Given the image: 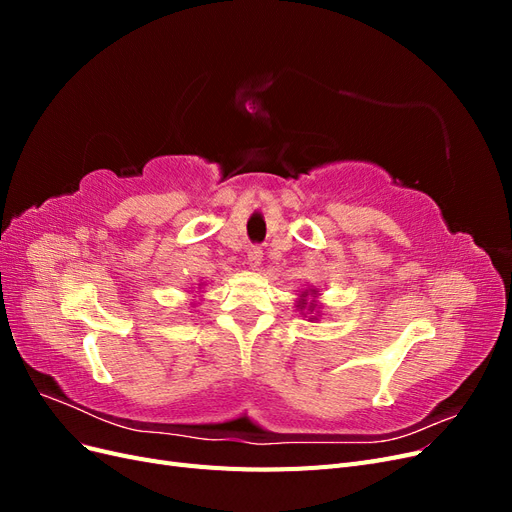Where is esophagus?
Segmentation results:
<instances>
[{
	"instance_id": "34e87169",
	"label": "esophagus",
	"mask_w": 512,
	"mask_h": 512,
	"mask_svg": "<svg viewBox=\"0 0 512 512\" xmlns=\"http://www.w3.org/2000/svg\"><path fill=\"white\" fill-rule=\"evenodd\" d=\"M260 262H262V250L260 247H250V250H247V265H250L252 271H256L260 267Z\"/></svg>"
}]
</instances>
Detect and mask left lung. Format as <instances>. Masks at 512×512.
I'll use <instances>...</instances> for the list:
<instances>
[{
    "label": "left lung",
    "instance_id": "8db88e82",
    "mask_svg": "<svg viewBox=\"0 0 512 512\" xmlns=\"http://www.w3.org/2000/svg\"><path fill=\"white\" fill-rule=\"evenodd\" d=\"M318 297H320L318 288H303L299 292L297 301H294V303H297L294 307L299 309L301 316L309 318V322H318L320 316H322V305H320Z\"/></svg>",
    "mask_w": 512,
    "mask_h": 512
}]
</instances>
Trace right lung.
<instances>
[{
	"instance_id": "add662e5",
	"label": "right lung",
	"mask_w": 512,
	"mask_h": 512,
	"mask_svg": "<svg viewBox=\"0 0 512 512\" xmlns=\"http://www.w3.org/2000/svg\"><path fill=\"white\" fill-rule=\"evenodd\" d=\"M200 286H203V282H200V284H198V288H200ZM196 292H198V290H196ZM194 299H196V297H194ZM196 303H198V301H192V305H194V307H196Z\"/></svg>"
}]
</instances>
